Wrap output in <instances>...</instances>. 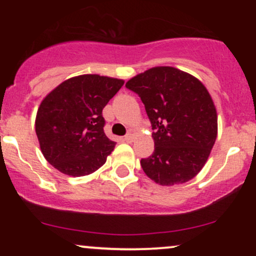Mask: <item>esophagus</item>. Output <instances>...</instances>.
I'll list each match as a JSON object with an SVG mask.
<instances>
[{
  "instance_id": "esophagus-1",
  "label": "esophagus",
  "mask_w": 256,
  "mask_h": 256,
  "mask_svg": "<svg viewBox=\"0 0 256 256\" xmlns=\"http://www.w3.org/2000/svg\"><path fill=\"white\" fill-rule=\"evenodd\" d=\"M134 131H130V132H128V134H126V136H125V138H124V140H126V142H128V143H132V142H134Z\"/></svg>"
}]
</instances>
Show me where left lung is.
I'll list each match as a JSON object with an SVG mask.
<instances>
[{"mask_svg": "<svg viewBox=\"0 0 256 256\" xmlns=\"http://www.w3.org/2000/svg\"><path fill=\"white\" fill-rule=\"evenodd\" d=\"M126 88L142 100L154 130V152L140 160L146 174L162 186L196 177L218 134L216 108L204 85L176 67L156 66L134 76Z\"/></svg>", "mask_w": 256, "mask_h": 256, "instance_id": "1", "label": "left lung"}]
</instances>
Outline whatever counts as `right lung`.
<instances>
[{"label": "right lung", "mask_w": 256, "mask_h": 256, "mask_svg": "<svg viewBox=\"0 0 256 256\" xmlns=\"http://www.w3.org/2000/svg\"><path fill=\"white\" fill-rule=\"evenodd\" d=\"M122 85V79L82 74L42 100L34 126L40 152L54 168L83 177L104 165L116 142L106 136L102 110Z\"/></svg>", "instance_id": "add662e5"}]
</instances>
